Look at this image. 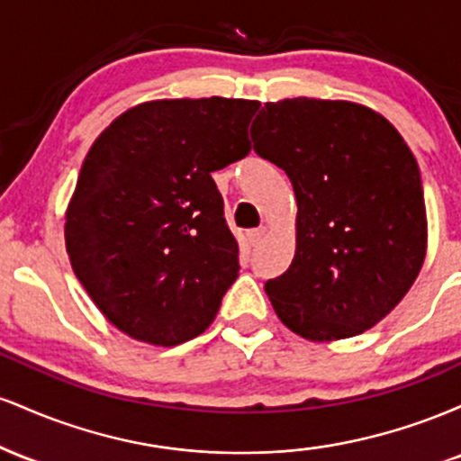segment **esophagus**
<instances>
[{
    "label": "esophagus",
    "instance_id": "34e87169",
    "mask_svg": "<svg viewBox=\"0 0 461 461\" xmlns=\"http://www.w3.org/2000/svg\"><path fill=\"white\" fill-rule=\"evenodd\" d=\"M264 234H267V230H264V227H256V230H249L247 231V238H249V242H251V245L256 247L258 242L262 240Z\"/></svg>",
    "mask_w": 461,
    "mask_h": 461
}]
</instances>
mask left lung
Listing matches in <instances>:
<instances>
[{"label":"left lung","mask_w":461,"mask_h":461,"mask_svg":"<svg viewBox=\"0 0 461 461\" xmlns=\"http://www.w3.org/2000/svg\"><path fill=\"white\" fill-rule=\"evenodd\" d=\"M251 139L284 168L299 205L294 260L264 284L279 319L314 342L377 325L425 260L414 153L382 114L310 97L264 105Z\"/></svg>","instance_id":"left-lung-1"}]
</instances>
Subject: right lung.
Listing matches in <instances>:
<instances>
[{
    "instance_id": "right-lung-1",
    "label": "right lung",
    "mask_w": 461,
    "mask_h": 461,
    "mask_svg": "<svg viewBox=\"0 0 461 461\" xmlns=\"http://www.w3.org/2000/svg\"><path fill=\"white\" fill-rule=\"evenodd\" d=\"M247 99H162L93 142L67 210L71 267L105 319L149 345L199 336L238 277L212 173L251 151Z\"/></svg>"
}]
</instances>
